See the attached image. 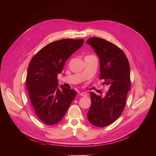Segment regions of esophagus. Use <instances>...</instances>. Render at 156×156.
<instances>
[{"label":"esophagus","instance_id":"obj_1","mask_svg":"<svg viewBox=\"0 0 156 156\" xmlns=\"http://www.w3.org/2000/svg\"><path fill=\"white\" fill-rule=\"evenodd\" d=\"M79 95H80V96H84V97L87 96V94L85 93V92H80V93H79Z\"/></svg>","mask_w":156,"mask_h":156}]
</instances>
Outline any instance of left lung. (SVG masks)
<instances>
[{"mask_svg":"<svg viewBox=\"0 0 156 156\" xmlns=\"http://www.w3.org/2000/svg\"><path fill=\"white\" fill-rule=\"evenodd\" d=\"M93 47L100 60V77L103 84L109 86L105 97L90 94L91 104L87 113L89 122L98 127L112 124L122 114L131 89L130 66L126 55L120 49L105 39L92 37L87 41Z\"/></svg>","mask_w":156,"mask_h":156,"instance_id":"obj_1","label":"left lung"}]
</instances>
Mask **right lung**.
<instances>
[{
  "label": "right lung",
  "instance_id": "obj_1",
  "mask_svg": "<svg viewBox=\"0 0 156 156\" xmlns=\"http://www.w3.org/2000/svg\"><path fill=\"white\" fill-rule=\"evenodd\" d=\"M83 39H62L50 43L32 57L28 66L26 87L36 115L52 125L62 120L76 96L74 89L58 87V74L65 62L83 45Z\"/></svg>",
  "mask_w": 156,
  "mask_h": 156
}]
</instances>
